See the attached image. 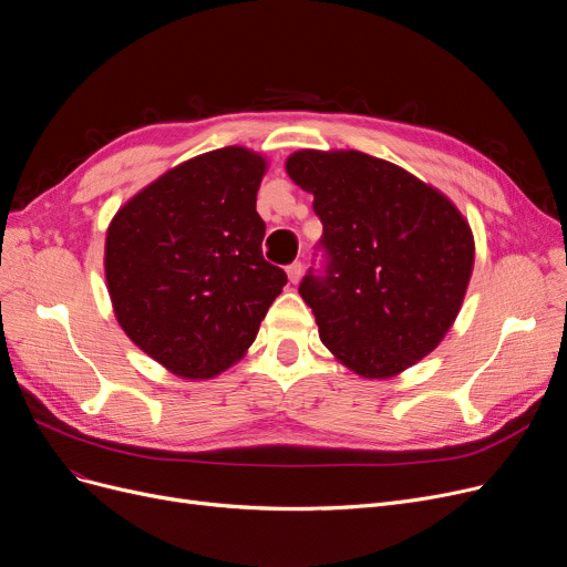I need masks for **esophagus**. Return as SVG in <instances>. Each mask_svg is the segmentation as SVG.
<instances>
[{"instance_id": "esophagus-1", "label": "esophagus", "mask_w": 567, "mask_h": 567, "mask_svg": "<svg viewBox=\"0 0 567 567\" xmlns=\"http://www.w3.org/2000/svg\"><path fill=\"white\" fill-rule=\"evenodd\" d=\"M287 276H289V282H299L301 276H303V264L301 261H293L287 266Z\"/></svg>"}]
</instances>
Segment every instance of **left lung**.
Returning <instances> with one entry per match:
<instances>
[{
	"label": "left lung",
	"instance_id": "1",
	"mask_svg": "<svg viewBox=\"0 0 567 567\" xmlns=\"http://www.w3.org/2000/svg\"><path fill=\"white\" fill-rule=\"evenodd\" d=\"M323 225L299 293L336 359L370 379L421 361L449 333L473 271L468 223L432 186L361 152L287 158Z\"/></svg>",
	"mask_w": 567,
	"mask_h": 567
}]
</instances>
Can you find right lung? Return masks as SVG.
Listing matches in <instances>:
<instances>
[{"instance_id":"1","label":"right lung","mask_w":567,"mask_h":567,"mask_svg":"<svg viewBox=\"0 0 567 567\" xmlns=\"http://www.w3.org/2000/svg\"><path fill=\"white\" fill-rule=\"evenodd\" d=\"M264 169L244 146L202 154L110 223L105 278L116 321L176 377L212 379L234 365L287 285L261 255Z\"/></svg>"}]
</instances>
